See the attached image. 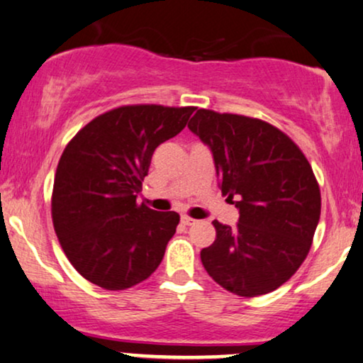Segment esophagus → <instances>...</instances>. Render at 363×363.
Here are the masks:
<instances>
[{
    "instance_id": "34e87169",
    "label": "esophagus",
    "mask_w": 363,
    "mask_h": 363,
    "mask_svg": "<svg viewBox=\"0 0 363 363\" xmlns=\"http://www.w3.org/2000/svg\"><path fill=\"white\" fill-rule=\"evenodd\" d=\"M180 220H182L183 225H191V223H195L194 218H190V217H186V216H182Z\"/></svg>"
}]
</instances>
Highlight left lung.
I'll return each mask as SVG.
<instances>
[{
	"instance_id": "8db88e82",
	"label": "left lung",
	"mask_w": 363,
	"mask_h": 363,
	"mask_svg": "<svg viewBox=\"0 0 363 363\" xmlns=\"http://www.w3.org/2000/svg\"><path fill=\"white\" fill-rule=\"evenodd\" d=\"M189 129L212 151L218 186L235 199V227L213 220L217 237L200 257L212 279L254 298L284 284L310 252L320 220V186L301 150L261 119L199 109Z\"/></svg>"
}]
</instances>
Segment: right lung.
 <instances>
[{
  "label": "right lung",
  "mask_w": 363,
  "mask_h": 363,
  "mask_svg": "<svg viewBox=\"0 0 363 363\" xmlns=\"http://www.w3.org/2000/svg\"><path fill=\"white\" fill-rule=\"evenodd\" d=\"M195 107L123 106L75 134L58 161L52 218L80 276L109 291L150 277L180 216L138 205L141 182L161 143L177 136Z\"/></svg>",
  "instance_id": "obj_1"
}]
</instances>
